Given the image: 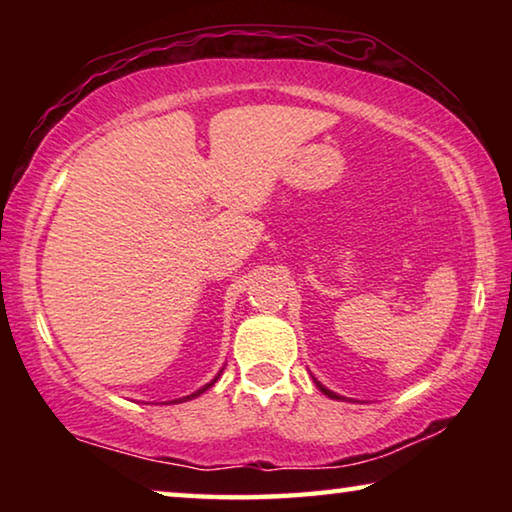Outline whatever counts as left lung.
Listing matches in <instances>:
<instances>
[{"mask_svg": "<svg viewBox=\"0 0 512 512\" xmlns=\"http://www.w3.org/2000/svg\"><path fill=\"white\" fill-rule=\"evenodd\" d=\"M316 386L320 388V391H323L327 397H332V400H341V397L339 395H336V393H332V391H327V388L323 386V384H318V381H316Z\"/></svg>", "mask_w": 512, "mask_h": 512, "instance_id": "8db88e82", "label": "left lung"}]
</instances>
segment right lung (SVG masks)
Segmentation results:
<instances>
[{
    "label": "right lung",
    "mask_w": 512,
    "mask_h": 512,
    "mask_svg": "<svg viewBox=\"0 0 512 512\" xmlns=\"http://www.w3.org/2000/svg\"><path fill=\"white\" fill-rule=\"evenodd\" d=\"M216 381V379H214ZM214 381H212V384H207V386H203L201 388V391H196V393H192V395H187V397H183V400H178V402H187V400H194V397H198V395H201V393H205L207 391V388H210V386H214Z\"/></svg>",
    "instance_id": "1"
}]
</instances>
